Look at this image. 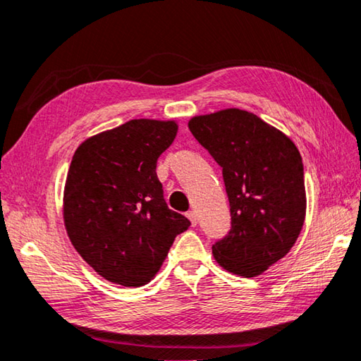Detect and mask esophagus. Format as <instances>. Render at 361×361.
I'll return each mask as SVG.
<instances>
[{
  "label": "esophagus",
  "instance_id": "34e87169",
  "mask_svg": "<svg viewBox=\"0 0 361 361\" xmlns=\"http://www.w3.org/2000/svg\"><path fill=\"white\" fill-rule=\"evenodd\" d=\"M187 217H188V219H190L193 227L197 226V222H198V219H197V212H195V211H188V212H187Z\"/></svg>",
  "mask_w": 361,
  "mask_h": 361
}]
</instances>
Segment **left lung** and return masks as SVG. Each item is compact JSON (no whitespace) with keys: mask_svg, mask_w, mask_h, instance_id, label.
<instances>
[{"mask_svg":"<svg viewBox=\"0 0 361 361\" xmlns=\"http://www.w3.org/2000/svg\"><path fill=\"white\" fill-rule=\"evenodd\" d=\"M193 137L222 168L232 227L212 245L217 264L256 276L285 257L305 219L304 164L293 140L238 109L195 116Z\"/></svg>","mask_w":361,"mask_h":361,"instance_id":"8db88e82","label":"left lung"}]
</instances>
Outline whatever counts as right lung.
I'll return each mask as SVG.
<instances>
[{"label": "right lung", "instance_id": "right-lung-1", "mask_svg": "<svg viewBox=\"0 0 361 361\" xmlns=\"http://www.w3.org/2000/svg\"><path fill=\"white\" fill-rule=\"evenodd\" d=\"M174 121L131 120L87 139L70 163L63 193L67 233L105 280L147 285L190 221L168 208L158 157L173 144Z\"/></svg>", "mask_w": 361, "mask_h": 361}]
</instances>
